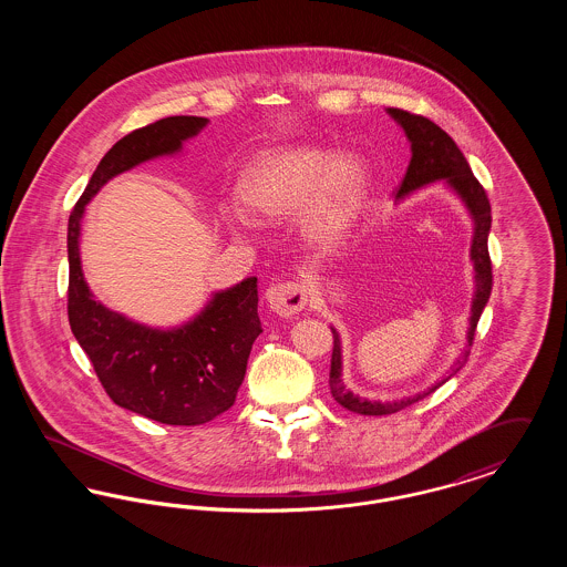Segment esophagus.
<instances>
[{
  "label": "esophagus",
  "instance_id": "esophagus-1",
  "mask_svg": "<svg viewBox=\"0 0 567 567\" xmlns=\"http://www.w3.org/2000/svg\"><path fill=\"white\" fill-rule=\"evenodd\" d=\"M271 312L278 317H293L308 303V289L301 282H280L266 291Z\"/></svg>",
  "mask_w": 567,
  "mask_h": 567
}]
</instances>
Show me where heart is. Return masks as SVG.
<instances>
[{
  "label": "heart",
  "mask_w": 567,
  "mask_h": 567,
  "mask_svg": "<svg viewBox=\"0 0 567 567\" xmlns=\"http://www.w3.org/2000/svg\"><path fill=\"white\" fill-rule=\"evenodd\" d=\"M370 190V169L354 155H333L315 146H291L259 155L244 169L240 195L248 213L266 223L299 215L301 236L317 250L342 243ZM225 223L243 234L248 215L229 206Z\"/></svg>",
  "instance_id": "heart-1"
}]
</instances>
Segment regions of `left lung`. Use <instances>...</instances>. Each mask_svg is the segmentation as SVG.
I'll use <instances>...</instances> for the list:
<instances>
[{"mask_svg": "<svg viewBox=\"0 0 567 567\" xmlns=\"http://www.w3.org/2000/svg\"><path fill=\"white\" fill-rule=\"evenodd\" d=\"M389 116L395 118V123L404 130L405 137L410 142L412 157L405 169L404 181L398 190V199H404L410 193L423 189L432 183L444 181V185L453 193H457L458 199L467 208V213L474 220V236H472V246H470V259L474 264V297H472V315H470V327H467V344L465 351L451 365V372L446 377L440 378L435 384H432L427 391L414 393L410 398L393 400V402H378V400H368L359 398L347 389L342 380V342L340 333L331 327L333 333V352H331V370H329V389L333 400L347 410L365 414V416H382V414H393L400 412L410 404L427 398L437 386H442L451 377H455L463 363L470 357V347L476 333V324L485 310L486 301L491 296L493 287V274H491V259H488V231H491V204L486 197L483 185L474 178L470 163L458 151L455 140L440 130L433 121L421 116V114H410L405 110L386 109Z\"/></svg>", "mask_w": 567, "mask_h": 567, "instance_id": "obj_1", "label": "left lung"}]
</instances>
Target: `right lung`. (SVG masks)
<instances>
[{"label":"right lung","instance_id":"obj_1","mask_svg":"<svg viewBox=\"0 0 567 567\" xmlns=\"http://www.w3.org/2000/svg\"><path fill=\"white\" fill-rule=\"evenodd\" d=\"M208 125L204 116H167L118 140L93 172L68 223V317L110 400L165 425H204L229 410L264 331L257 278L216 291L199 315L172 329L135 323L97 301L82 274L81 223L110 178L183 151Z\"/></svg>","mask_w":567,"mask_h":567}]
</instances>
